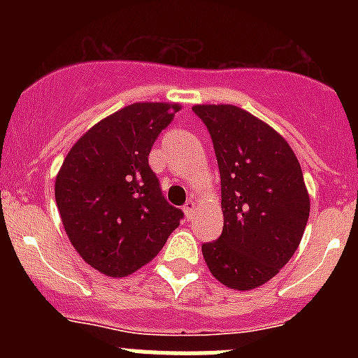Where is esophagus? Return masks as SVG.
<instances>
[{
    "label": "esophagus",
    "mask_w": 358,
    "mask_h": 358,
    "mask_svg": "<svg viewBox=\"0 0 358 358\" xmlns=\"http://www.w3.org/2000/svg\"><path fill=\"white\" fill-rule=\"evenodd\" d=\"M182 211H185L186 218H188V220H192V218H194V215H195V202L194 201L186 202L185 206H182Z\"/></svg>",
    "instance_id": "34e87169"
}]
</instances>
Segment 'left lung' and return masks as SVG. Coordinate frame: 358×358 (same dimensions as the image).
<instances>
[{
    "mask_svg": "<svg viewBox=\"0 0 358 358\" xmlns=\"http://www.w3.org/2000/svg\"><path fill=\"white\" fill-rule=\"evenodd\" d=\"M220 170L222 235L202 243L211 274L235 290L267 283L292 258L310 215L296 154L273 127L236 106H195Z\"/></svg>",
    "mask_w": 358,
    "mask_h": 358,
    "instance_id": "obj_1",
    "label": "left lung"
}]
</instances>
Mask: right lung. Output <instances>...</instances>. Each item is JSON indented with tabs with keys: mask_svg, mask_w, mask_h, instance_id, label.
Listing matches in <instances>:
<instances>
[{
	"mask_svg": "<svg viewBox=\"0 0 358 358\" xmlns=\"http://www.w3.org/2000/svg\"><path fill=\"white\" fill-rule=\"evenodd\" d=\"M179 109L159 102L123 107L85 132L57 173L66 235L106 276H129L148 264L185 217L148 166L152 145Z\"/></svg>",
	"mask_w": 358,
	"mask_h": 358,
	"instance_id": "obj_1",
	"label": "right lung"
}]
</instances>
